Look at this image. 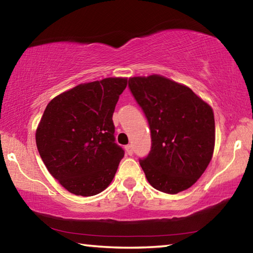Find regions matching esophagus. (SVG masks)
I'll list each match as a JSON object with an SVG mask.
<instances>
[{
  "instance_id": "1",
  "label": "esophagus",
  "mask_w": 253,
  "mask_h": 253,
  "mask_svg": "<svg viewBox=\"0 0 253 253\" xmlns=\"http://www.w3.org/2000/svg\"><path fill=\"white\" fill-rule=\"evenodd\" d=\"M125 149H126V153L128 154V155H132V153H134V149H132L131 145H127Z\"/></svg>"
}]
</instances>
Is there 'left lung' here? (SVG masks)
Instances as JSON below:
<instances>
[{
    "label": "left lung",
    "mask_w": 253,
    "mask_h": 253,
    "mask_svg": "<svg viewBox=\"0 0 253 253\" xmlns=\"http://www.w3.org/2000/svg\"><path fill=\"white\" fill-rule=\"evenodd\" d=\"M128 85L152 132L151 152L139 161L148 183L166 194L187 190L212 160V107L187 85L161 75L131 77Z\"/></svg>",
    "instance_id": "obj_1"
}]
</instances>
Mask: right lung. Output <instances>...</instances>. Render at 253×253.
Returning <instances> with one entry per match:
<instances>
[{"label":"right lung","instance_id":"obj_1","mask_svg":"<svg viewBox=\"0 0 253 253\" xmlns=\"http://www.w3.org/2000/svg\"><path fill=\"white\" fill-rule=\"evenodd\" d=\"M127 78L76 85L51 100L36 142L49 173L72 194L92 196L113 181L124 151L115 143L113 114Z\"/></svg>","mask_w":253,"mask_h":253}]
</instances>
